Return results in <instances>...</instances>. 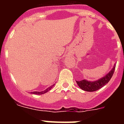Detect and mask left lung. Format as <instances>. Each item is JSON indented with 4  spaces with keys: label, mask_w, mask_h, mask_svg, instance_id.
Masks as SVG:
<instances>
[{
    "label": "left lung",
    "mask_w": 124,
    "mask_h": 124,
    "mask_svg": "<svg viewBox=\"0 0 124 124\" xmlns=\"http://www.w3.org/2000/svg\"><path fill=\"white\" fill-rule=\"evenodd\" d=\"M115 64L112 68V70L110 71L108 74L102 77L101 78H99L97 80L94 81H88L87 80L84 79L80 81H76L78 85L84 91H89V92H93L95 91L98 90L99 89L102 88L104 87L106 84H108L109 80H111V77H113V75L114 73L115 70Z\"/></svg>",
    "instance_id": "left-lung-1"
}]
</instances>
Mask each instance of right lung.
Returning a JSON list of instances; mask_svg holds the SVG:
<instances>
[{"mask_svg": "<svg viewBox=\"0 0 124 124\" xmlns=\"http://www.w3.org/2000/svg\"><path fill=\"white\" fill-rule=\"evenodd\" d=\"M53 85H51V86L49 87L48 88H47L46 89H45L44 91H40V92H39V91H33V92H31V93L32 94H44V93H47V91H49V90H51V89L53 87Z\"/></svg>", "mask_w": 124, "mask_h": 124, "instance_id": "obj_1", "label": "right lung"}]
</instances>
